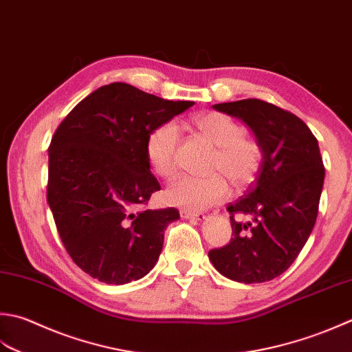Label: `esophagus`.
Wrapping results in <instances>:
<instances>
[{
	"label": "esophagus",
	"instance_id": "esophagus-1",
	"mask_svg": "<svg viewBox=\"0 0 352 352\" xmlns=\"http://www.w3.org/2000/svg\"><path fill=\"white\" fill-rule=\"evenodd\" d=\"M180 215H182V218L198 219V221H203V219L206 218L203 212H192V210H180Z\"/></svg>",
	"mask_w": 352,
	"mask_h": 352
}]
</instances>
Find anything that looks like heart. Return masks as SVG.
Instances as JSON below:
<instances>
[{
	"mask_svg": "<svg viewBox=\"0 0 352 352\" xmlns=\"http://www.w3.org/2000/svg\"><path fill=\"white\" fill-rule=\"evenodd\" d=\"M199 135L204 137L215 151L208 170L215 174L206 177L182 175L166 189L168 203L192 212L209 209L229 197V184L225 177L238 186L250 184L263 164V149L244 137V126L223 113H203L192 119ZM180 129L175 122H163L148 134L144 151L151 169L158 177L169 178L177 168V149Z\"/></svg>",
	"mask_w": 352,
	"mask_h": 352,
	"instance_id": "heart-1",
	"label": "heart"
}]
</instances>
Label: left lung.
Here are the masks:
<instances>
[{"label":"left lung","instance_id":"1","mask_svg":"<svg viewBox=\"0 0 352 352\" xmlns=\"http://www.w3.org/2000/svg\"><path fill=\"white\" fill-rule=\"evenodd\" d=\"M213 108L253 131L263 164L247 194L227 206L233 238L210 250L209 259L232 280H272L294 263L318 218L325 178L318 139L298 116L264 100L244 99ZM236 214L252 221L236 222Z\"/></svg>","mask_w":352,"mask_h":352}]
</instances>
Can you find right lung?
<instances>
[{"mask_svg": "<svg viewBox=\"0 0 352 352\" xmlns=\"http://www.w3.org/2000/svg\"><path fill=\"white\" fill-rule=\"evenodd\" d=\"M194 103L113 82L80 100L54 131L47 201L67 253L91 278L122 285L153 270L164 229L180 213L137 210L160 190L144 144L157 125Z\"/></svg>", "mask_w": 352, "mask_h": 352, "instance_id": "1", "label": "right lung"}]
</instances>
